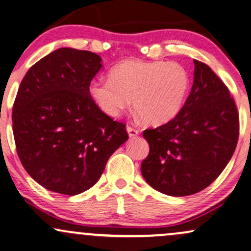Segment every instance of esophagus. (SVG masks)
Returning a JSON list of instances; mask_svg holds the SVG:
<instances>
[{"instance_id":"esophagus-1","label":"esophagus","mask_w":251,"mask_h":251,"mask_svg":"<svg viewBox=\"0 0 251 251\" xmlns=\"http://www.w3.org/2000/svg\"><path fill=\"white\" fill-rule=\"evenodd\" d=\"M126 129H127V133L129 135V138H134V137H137V135L139 134L138 129L134 128V127H132V126H127V127H126Z\"/></svg>"}]
</instances>
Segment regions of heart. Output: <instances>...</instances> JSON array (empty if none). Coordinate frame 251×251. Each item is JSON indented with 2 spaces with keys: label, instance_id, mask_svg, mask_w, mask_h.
<instances>
[{
  "label": "heart",
  "instance_id": "1",
  "mask_svg": "<svg viewBox=\"0 0 251 251\" xmlns=\"http://www.w3.org/2000/svg\"><path fill=\"white\" fill-rule=\"evenodd\" d=\"M110 80H95L89 92L107 116L119 117L131 104L145 123L161 125L176 116L189 89L188 72L177 63L129 59L114 66Z\"/></svg>",
  "mask_w": 251,
  "mask_h": 251
}]
</instances>
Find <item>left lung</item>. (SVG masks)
<instances>
[{
  "label": "left lung",
  "instance_id": "obj_1",
  "mask_svg": "<svg viewBox=\"0 0 251 251\" xmlns=\"http://www.w3.org/2000/svg\"><path fill=\"white\" fill-rule=\"evenodd\" d=\"M194 83L180 112L144 131L150 153L141 174L171 196L192 195L217 179L236 149L240 119L229 89L207 64L194 59Z\"/></svg>",
  "mask_w": 251,
  "mask_h": 251
}]
</instances>
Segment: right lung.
<instances>
[{
    "label": "right lung",
    "mask_w": 251,
    "mask_h": 251,
    "mask_svg": "<svg viewBox=\"0 0 251 251\" xmlns=\"http://www.w3.org/2000/svg\"><path fill=\"white\" fill-rule=\"evenodd\" d=\"M101 58L60 48L39 59L21 81L13 132L23 167L51 192L77 195L99 180L108 158L128 139L90 97Z\"/></svg>",
    "instance_id": "1"
}]
</instances>
